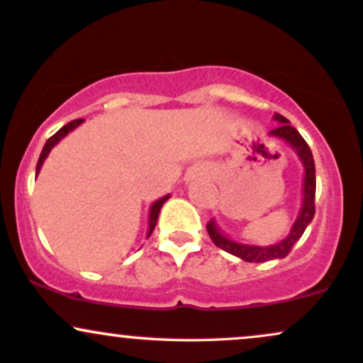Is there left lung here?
I'll list each match as a JSON object with an SVG mask.
<instances>
[{
  "label": "left lung",
  "instance_id": "8db88e82",
  "mask_svg": "<svg viewBox=\"0 0 363 363\" xmlns=\"http://www.w3.org/2000/svg\"><path fill=\"white\" fill-rule=\"evenodd\" d=\"M274 121L280 123V126L274 128L269 131V136L273 138L283 140L285 143H289L291 150L297 153L298 160L303 165V184H302V205L301 211H298L297 218H295L294 225H291L289 235L285 239H281L280 242L272 244V245H252V244H242L232 240L230 237L223 234V230L220 228V225L216 223L215 218H211L206 225V230L210 239L213 240L216 247L223 249L228 254H234V256L240 257L242 261L247 262H264V261H273V259H283L291 251L295 242L301 239L303 232H306L307 225L312 222L315 213L314 206V198H315V165H314V157L309 145L306 143V140L302 138L301 133L297 131L290 124V121L283 118L281 114H274Z\"/></svg>",
  "mask_w": 363,
  "mask_h": 363
}]
</instances>
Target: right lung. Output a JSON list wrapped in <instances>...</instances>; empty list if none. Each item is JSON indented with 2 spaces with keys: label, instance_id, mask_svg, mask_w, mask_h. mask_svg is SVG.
<instances>
[{
  "label": "right lung",
  "instance_id": "1",
  "mask_svg": "<svg viewBox=\"0 0 363 363\" xmlns=\"http://www.w3.org/2000/svg\"><path fill=\"white\" fill-rule=\"evenodd\" d=\"M83 121L85 119H74V121H72V123H68V124H65V126H62L60 131L57 133H54V135L51 136V138H49L48 141H45V145H44V148H43V152H40V157H39V162H37V167H35V174H39L40 172V167H43V164H44V160L45 158H48V155L49 153H51V150L56 147L57 143H60V141L65 138L66 135H68V133H72L74 128H78L80 126V124L83 123ZM170 198V196L167 194V196H164V198H160V199H157L155 203H153L152 206H150V220H148V234H147V237H150L152 235V232H153V228H155V225H157V220H158V213H160V208L164 206V203L167 201V199Z\"/></svg>",
  "mask_w": 363,
  "mask_h": 363
}]
</instances>
